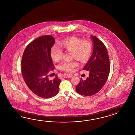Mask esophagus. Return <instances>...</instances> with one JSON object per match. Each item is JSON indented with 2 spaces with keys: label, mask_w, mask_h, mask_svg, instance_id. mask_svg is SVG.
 Segmentation results:
<instances>
[{
  "label": "esophagus",
  "mask_w": 135,
  "mask_h": 135,
  "mask_svg": "<svg viewBox=\"0 0 135 135\" xmlns=\"http://www.w3.org/2000/svg\"><path fill=\"white\" fill-rule=\"evenodd\" d=\"M73 76V75L72 74H67L64 75L63 76L64 78H72Z\"/></svg>",
  "instance_id": "obj_1"
}]
</instances>
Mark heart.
<instances>
[{
  "mask_svg": "<svg viewBox=\"0 0 135 135\" xmlns=\"http://www.w3.org/2000/svg\"><path fill=\"white\" fill-rule=\"evenodd\" d=\"M59 45L62 49L71 52L72 59H76L81 63L86 62L92 52V45L89 41L81 40L74 36L67 37L61 41ZM50 55L52 60L58 62L62 59L63 52L57 46H54L51 49ZM77 66V63L75 61L63 62L61 64L60 68L65 71L72 72Z\"/></svg>",
  "mask_w": 135,
  "mask_h": 135,
  "instance_id": "obj_1",
  "label": "heart"
}]
</instances>
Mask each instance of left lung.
Returning <instances> with one entry per match:
<instances>
[{"label":"left lung","mask_w":135,"mask_h":135,"mask_svg":"<svg viewBox=\"0 0 135 135\" xmlns=\"http://www.w3.org/2000/svg\"><path fill=\"white\" fill-rule=\"evenodd\" d=\"M93 50L83 69L89 71L86 80L80 79L76 91L83 95L91 96L99 92L106 83L109 73V60L106 47L95 36H91Z\"/></svg>","instance_id":"1"}]
</instances>
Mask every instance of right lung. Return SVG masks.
<instances>
[{
  "label": "right lung",
  "mask_w": 135,
  "mask_h": 135,
  "mask_svg": "<svg viewBox=\"0 0 135 135\" xmlns=\"http://www.w3.org/2000/svg\"><path fill=\"white\" fill-rule=\"evenodd\" d=\"M55 43L51 36H41L29 43L23 54V78L32 92L41 98H52L59 93L60 79L57 75L52 80L48 77L49 71L54 69L50 51Z\"/></svg>",
  "instance_id": "right-lung-1"
}]
</instances>
